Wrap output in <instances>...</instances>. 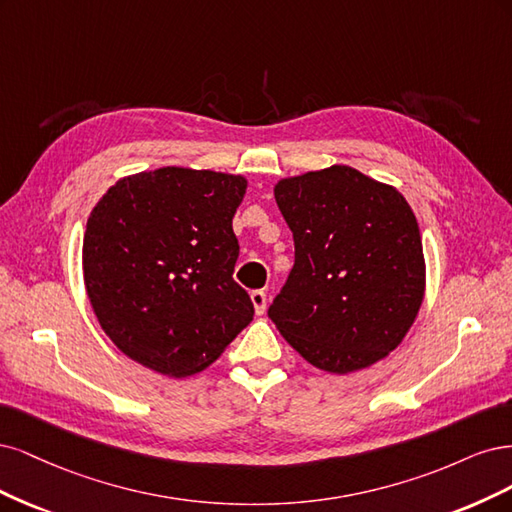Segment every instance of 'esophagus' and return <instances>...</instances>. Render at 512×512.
<instances>
[{
  "instance_id": "1",
  "label": "esophagus",
  "mask_w": 512,
  "mask_h": 512,
  "mask_svg": "<svg viewBox=\"0 0 512 512\" xmlns=\"http://www.w3.org/2000/svg\"><path fill=\"white\" fill-rule=\"evenodd\" d=\"M266 291L263 289H255V291H251V302H253V306H255V312L257 315H263V312H266Z\"/></svg>"
}]
</instances>
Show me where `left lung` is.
<instances>
[{
    "instance_id": "left-lung-1",
    "label": "left lung",
    "mask_w": 512,
    "mask_h": 512,
    "mask_svg": "<svg viewBox=\"0 0 512 512\" xmlns=\"http://www.w3.org/2000/svg\"><path fill=\"white\" fill-rule=\"evenodd\" d=\"M295 263L268 317L308 364L332 374L385 359L415 323L425 259L404 195L349 166L274 185Z\"/></svg>"
}]
</instances>
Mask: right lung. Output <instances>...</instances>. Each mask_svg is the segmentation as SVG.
<instances>
[{
    "label": "right lung",
    "instance_id": "obj_1",
    "mask_svg": "<svg viewBox=\"0 0 512 512\" xmlns=\"http://www.w3.org/2000/svg\"><path fill=\"white\" fill-rule=\"evenodd\" d=\"M244 193L240 174L168 166L117 180L95 204L82 274L97 321L129 359L183 378L253 321L232 276Z\"/></svg>",
    "mask_w": 512,
    "mask_h": 512
}]
</instances>
